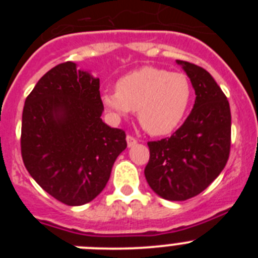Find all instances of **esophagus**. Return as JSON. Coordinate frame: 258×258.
I'll list each match as a JSON object with an SVG mask.
<instances>
[{"mask_svg": "<svg viewBox=\"0 0 258 258\" xmlns=\"http://www.w3.org/2000/svg\"><path fill=\"white\" fill-rule=\"evenodd\" d=\"M126 142H127V146L132 147V146H134L137 143V138L133 136H126Z\"/></svg>", "mask_w": 258, "mask_h": 258, "instance_id": "1", "label": "esophagus"}]
</instances>
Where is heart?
Masks as SVG:
<instances>
[{
    "mask_svg": "<svg viewBox=\"0 0 258 258\" xmlns=\"http://www.w3.org/2000/svg\"><path fill=\"white\" fill-rule=\"evenodd\" d=\"M192 98L188 77L159 67L138 68L117 80L116 89L102 93V104L115 116L137 109L147 133L165 136L181 124Z\"/></svg>",
    "mask_w": 258,
    "mask_h": 258,
    "instance_id": "b5f03b06",
    "label": "heart"
}]
</instances>
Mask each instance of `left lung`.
<instances>
[{
  "label": "left lung",
  "instance_id": "8db88e82",
  "mask_svg": "<svg viewBox=\"0 0 258 258\" xmlns=\"http://www.w3.org/2000/svg\"><path fill=\"white\" fill-rule=\"evenodd\" d=\"M182 64L195 89V104L183 124L168 138L147 142L150 160L145 177L150 187L173 202L187 200L206 190L229 160L231 112L226 95L208 71Z\"/></svg>",
  "mask_w": 258,
  "mask_h": 258
}]
</instances>
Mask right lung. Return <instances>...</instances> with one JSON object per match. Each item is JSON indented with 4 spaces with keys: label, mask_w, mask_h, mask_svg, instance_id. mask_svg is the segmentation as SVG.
<instances>
[{
    "label": "right lung",
    "mask_w": 258,
    "mask_h": 258,
    "mask_svg": "<svg viewBox=\"0 0 258 258\" xmlns=\"http://www.w3.org/2000/svg\"><path fill=\"white\" fill-rule=\"evenodd\" d=\"M99 79L72 61L55 66L27 97L20 151L41 187L67 206L92 202L106 187L116 157L126 149L122 129L102 121Z\"/></svg>",
    "instance_id": "obj_1"
}]
</instances>
